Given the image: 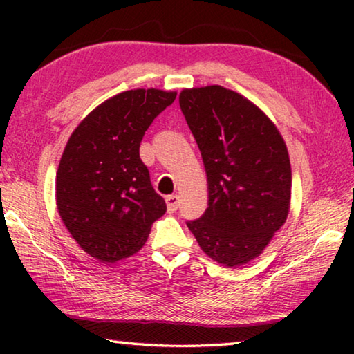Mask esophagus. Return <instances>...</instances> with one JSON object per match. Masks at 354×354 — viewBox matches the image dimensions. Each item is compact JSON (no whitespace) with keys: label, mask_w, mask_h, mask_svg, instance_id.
I'll use <instances>...</instances> for the list:
<instances>
[{"label":"esophagus","mask_w":354,"mask_h":354,"mask_svg":"<svg viewBox=\"0 0 354 354\" xmlns=\"http://www.w3.org/2000/svg\"><path fill=\"white\" fill-rule=\"evenodd\" d=\"M165 203H167V209H169L170 214L176 212L178 205H179V196L178 195H169L165 198Z\"/></svg>","instance_id":"esophagus-1"}]
</instances>
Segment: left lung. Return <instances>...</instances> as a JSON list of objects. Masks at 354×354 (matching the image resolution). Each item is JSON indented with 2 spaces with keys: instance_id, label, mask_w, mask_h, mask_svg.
<instances>
[{
  "instance_id": "8db88e82",
  "label": "left lung",
  "mask_w": 354,
  "mask_h": 354,
  "mask_svg": "<svg viewBox=\"0 0 354 354\" xmlns=\"http://www.w3.org/2000/svg\"><path fill=\"white\" fill-rule=\"evenodd\" d=\"M179 106L201 151L209 201L189 230L226 267L259 256L284 225L292 170L284 139L259 107L221 86L184 88Z\"/></svg>"
}]
</instances>
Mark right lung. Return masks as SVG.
Wrapping results in <instances>:
<instances>
[{"mask_svg":"<svg viewBox=\"0 0 354 354\" xmlns=\"http://www.w3.org/2000/svg\"><path fill=\"white\" fill-rule=\"evenodd\" d=\"M175 98L176 92L158 88L122 92L95 107L70 136L56 175L57 211L77 245L100 262L133 256L167 211L139 148Z\"/></svg>","mask_w":354,"mask_h":354,"instance_id":"add662e5","label":"right lung"}]
</instances>
